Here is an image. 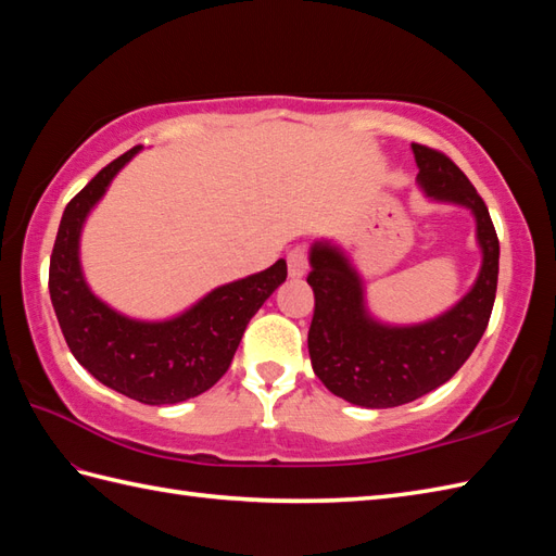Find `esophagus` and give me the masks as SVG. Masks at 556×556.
Returning a JSON list of instances; mask_svg holds the SVG:
<instances>
[{
	"label": "esophagus",
	"mask_w": 556,
	"mask_h": 556,
	"mask_svg": "<svg viewBox=\"0 0 556 556\" xmlns=\"http://www.w3.org/2000/svg\"><path fill=\"white\" fill-rule=\"evenodd\" d=\"M287 265H289V277L301 279L305 271H308V248L305 245L291 248L287 255Z\"/></svg>",
	"instance_id": "obj_1"
}]
</instances>
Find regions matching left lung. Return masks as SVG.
<instances>
[{"instance_id": "left-lung-1", "label": "left lung", "mask_w": 556, "mask_h": 556, "mask_svg": "<svg viewBox=\"0 0 556 556\" xmlns=\"http://www.w3.org/2000/svg\"><path fill=\"white\" fill-rule=\"evenodd\" d=\"M418 184L437 200L473 210L482 269L464 299L432 323L384 327L365 313L361 279L327 243L313 245L308 285L315 293L308 351L329 392L365 408H392L452 380L488 329L500 277V239L485 200L442 150L413 143Z\"/></svg>"}]
</instances>
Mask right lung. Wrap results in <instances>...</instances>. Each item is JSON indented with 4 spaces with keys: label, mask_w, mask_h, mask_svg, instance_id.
Instances as JSON below:
<instances>
[{
    "label": "right lung",
    "mask_w": 556,
    "mask_h": 556,
    "mask_svg": "<svg viewBox=\"0 0 556 556\" xmlns=\"http://www.w3.org/2000/svg\"><path fill=\"white\" fill-rule=\"evenodd\" d=\"M140 146L124 152L71 198L50 257V296L59 327L76 361L96 380L140 404H179L207 392L229 370L245 325L287 279L277 260L167 323H136L92 296L78 265V236L90 207Z\"/></svg>",
    "instance_id": "1"
}]
</instances>
